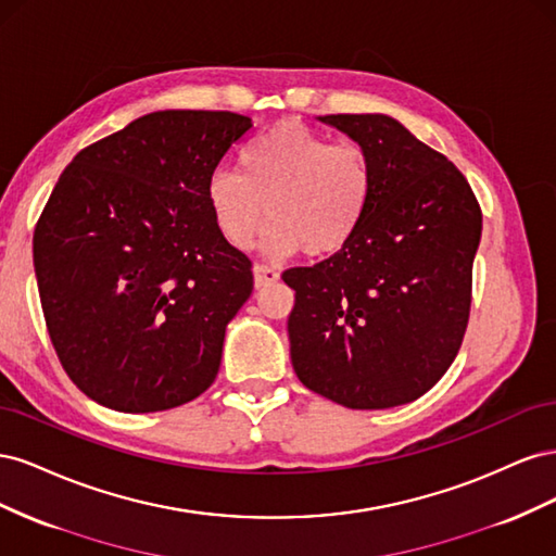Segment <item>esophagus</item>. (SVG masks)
I'll return each instance as SVG.
<instances>
[{
	"label": "esophagus",
	"mask_w": 556,
	"mask_h": 556,
	"mask_svg": "<svg viewBox=\"0 0 556 556\" xmlns=\"http://www.w3.org/2000/svg\"><path fill=\"white\" fill-rule=\"evenodd\" d=\"M252 274H255V288L262 290L266 285H274L280 280V274L276 271L274 266H264V264H255L252 266Z\"/></svg>",
	"instance_id": "esophagus-1"
}]
</instances>
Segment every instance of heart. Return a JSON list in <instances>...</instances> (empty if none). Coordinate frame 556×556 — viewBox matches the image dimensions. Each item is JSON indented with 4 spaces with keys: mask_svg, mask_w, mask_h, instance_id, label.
<instances>
[{
    "mask_svg": "<svg viewBox=\"0 0 556 556\" xmlns=\"http://www.w3.org/2000/svg\"><path fill=\"white\" fill-rule=\"evenodd\" d=\"M376 194L374 160L355 143L333 146L301 123H278L241 153V174L220 166L206 180V201L223 239L248 250L268 217L271 257L341 252L359 231Z\"/></svg>",
    "mask_w": 556,
    "mask_h": 556,
    "instance_id": "1",
    "label": "heart"
}]
</instances>
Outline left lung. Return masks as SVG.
Segmentation results:
<instances>
[{"label": "left lung", "instance_id": "1", "mask_svg": "<svg viewBox=\"0 0 556 556\" xmlns=\"http://www.w3.org/2000/svg\"><path fill=\"white\" fill-rule=\"evenodd\" d=\"M376 169V194L341 252L296 266L288 319L296 378L355 410L429 392L454 362L470 311L482 213L445 155L382 113L319 115Z\"/></svg>", "mask_w": 556, "mask_h": 556}]
</instances>
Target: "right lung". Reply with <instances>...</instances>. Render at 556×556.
<instances>
[{
    "label": "right lung",
    "instance_id": "right-lung-1",
    "mask_svg": "<svg viewBox=\"0 0 556 556\" xmlns=\"http://www.w3.org/2000/svg\"><path fill=\"white\" fill-rule=\"evenodd\" d=\"M252 129L229 111H157L88 146L35 229L50 341L80 392L121 413L213 384L252 264L217 231L206 180Z\"/></svg>",
    "mask_w": 556,
    "mask_h": 556
}]
</instances>
